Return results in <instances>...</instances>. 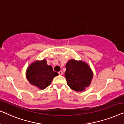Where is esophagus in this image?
<instances>
[{"mask_svg":"<svg viewBox=\"0 0 124 124\" xmlns=\"http://www.w3.org/2000/svg\"><path fill=\"white\" fill-rule=\"evenodd\" d=\"M58 74H59V75H62V74H63V72H62V71H59V72H58Z\"/></svg>","mask_w":124,"mask_h":124,"instance_id":"1","label":"esophagus"}]
</instances>
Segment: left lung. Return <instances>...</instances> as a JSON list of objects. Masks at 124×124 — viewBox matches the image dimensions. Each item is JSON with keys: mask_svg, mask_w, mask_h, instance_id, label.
<instances>
[{"mask_svg": "<svg viewBox=\"0 0 124 124\" xmlns=\"http://www.w3.org/2000/svg\"><path fill=\"white\" fill-rule=\"evenodd\" d=\"M64 73L67 85L76 91H83L89 86L93 73L86 63L71 60L66 64Z\"/></svg>", "mask_w": 124, "mask_h": 124, "instance_id": "obj_1", "label": "left lung"}]
</instances>
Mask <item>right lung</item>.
I'll return each mask as SVG.
<instances>
[{"label":"right lung","mask_w":124,"mask_h":124,"mask_svg":"<svg viewBox=\"0 0 124 124\" xmlns=\"http://www.w3.org/2000/svg\"><path fill=\"white\" fill-rule=\"evenodd\" d=\"M26 74L29 82L41 90L50 85L53 78L58 75L51 66L47 65L46 60L33 62L28 68Z\"/></svg>","instance_id":"obj_1"}]
</instances>
